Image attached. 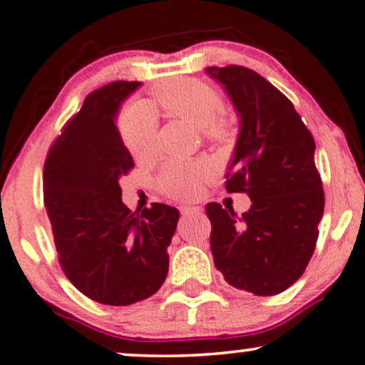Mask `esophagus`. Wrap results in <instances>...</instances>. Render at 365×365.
<instances>
[{
    "label": "esophagus",
    "mask_w": 365,
    "mask_h": 365,
    "mask_svg": "<svg viewBox=\"0 0 365 365\" xmlns=\"http://www.w3.org/2000/svg\"><path fill=\"white\" fill-rule=\"evenodd\" d=\"M182 217H191V215H200L201 208L200 206H181Z\"/></svg>",
    "instance_id": "esophagus-1"
}]
</instances>
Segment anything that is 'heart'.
<instances>
[{"label": "heart", "instance_id": "b5f03b06", "mask_svg": "<svg viewBox=\"0 0 365 365\" xmlns=\"http://www.w3.org/2000/svg\"><path fill=\"white\" fill-rule=\"evenodd\" d=\"M154 101L165 115L187 121L192 127L203 130L206 137H222L223 123L218 116L223 111V101L205 83L195 79L168 81L154 89ZM118 133L135 159H145L154 152V111L140 103L128 106L118 120ZM210 174L211 169L206 162L168 160L157 175V186L170 197L190 200L200 192L201 184Z\"/></svg>", "mask_w": 365, "mask_h": 365}]
</instances>
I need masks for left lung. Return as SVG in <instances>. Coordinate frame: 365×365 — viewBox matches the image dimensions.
<instances>
[{"label": "left lung", "instance_id": "8db88e82", "mask_svg": "<svg viewBox=\"0 0 365 365\" xmlns=\"http://www.w3.org/2000/svg\"><path fill=\"white\" fill-rule=\"evenodd\" d=\"M238 116L227 173L228 192H247L252 206L206 205L210 247L225 281L255 296L279 294L303 276L323 217L314 140L292 103L262 76L242 66L206 67Z\"/></svg>", "mask_w": 365, "mask_h": 365}]
</instances>
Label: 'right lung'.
Instances as JSON below:
<instances>
[{"label":"right lung","mask_w":365,"mask_h":365,"mask_svg":"<svg viewBox=\"0 0 365 365\" xmlns=\"http://www.w3.org/2000/svg\"><path fill=\"white\" fill-rule=\"evenodd\" d=\"M140 86L116 81L89 94L43 168V203L62 271L84 296L110 307H127L159 291L179 220L174 206L154 203L135 215L121 201L120 178L133 159L116 118Z\"/></svg>","instance_id":"1"}]
</instances>
